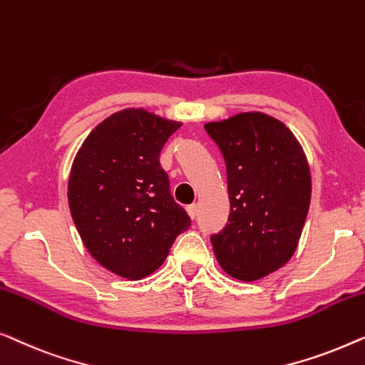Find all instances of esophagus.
<instances>
[{
    "label": "esophagus",
    "mask_w": 365,
    "mask_h": 365,
    "mask_svg": "<svg viewBox=\"0 0 365 365\" xmlns=\"http://www.w3.org/2000/svg\"><path fill=\"white\" fill-rule=\"evenodd\" d=\"M187 212L190 215V218H197V213H198V205L193 203L190 205V207H187Z\"/></svg>",
    "instance_id": "1"
}]
</instances>
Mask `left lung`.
<instances>
[{"instance_id":"8db88e82","label":"left lung","mask_w":365,"mask_h":365,"mask_svg":"<svg viewBox=\"0 0 365 365\" xmlns=\"http://www.w3.org/2000/svg\"><path fill=\"white\" fill-rule=\"evenodd\" d=\"M227 167L230 217L210 236L230 276L255 281L286 264L296 251L311 202L304 152L283 122L246 112L205 125Z\"/></svg>"}]
</instances>
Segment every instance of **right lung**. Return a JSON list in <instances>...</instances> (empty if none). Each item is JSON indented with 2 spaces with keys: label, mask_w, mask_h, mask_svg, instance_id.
Segmentation results:
<instances>
[{
  "label": "right lung",
  "mask_w": 365,
  "mask_h": 365,
  "mask_svg": "<svg viewBox=\"0 0 365 365\" xmlns=\"http://www.w3.org/2000/svg\"><path fill=\"white\" fill-rule=\"evenodd\" d=\"M180 125L124 109L101 122L74 158L68 190L74 225L96 261L122 278L153 273L192 223L158 160Z\"/></svg>",
  "instance_id": "1"
}]
</instances>
